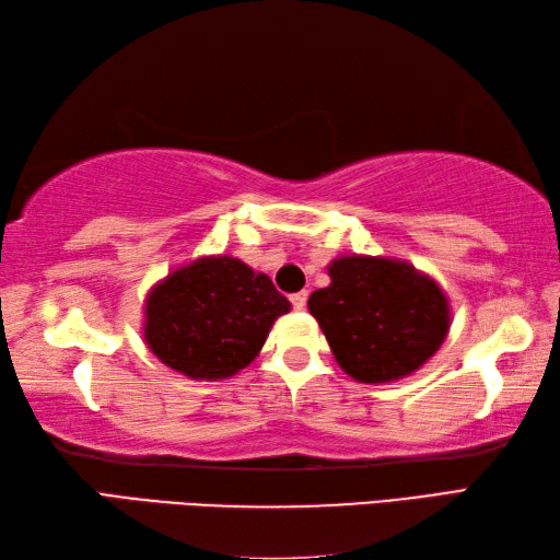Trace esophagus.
I'll list each match as a JSON object with an SVG mask.
<instances>
[{
    "label": "esophagus",
    "mask_w": 560,
    "mask_h": 560,
    "mask_svg": "<svg viewBox=\"0 0 560 560\" xmlns=\"http://www.w3.org/2000/svg\"><path fill=\"white\" fill-rule=\"evenodd\" d=\"M291 303H293L295 311H303L305 303H307V293H305V291H301V293H293V295H291Z\"/></svg>",
    "instance_id": "obj_1"
}]
</instances>
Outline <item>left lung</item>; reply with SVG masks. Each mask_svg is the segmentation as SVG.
<instances>
[{
  "label": "left lung",
  "instance_id": "left-lung-1",
  "mask_svg": "<svg viewBox=\"0 0 560 560\" xmlns=\"http://www.w3.org/2000/svg\"><path fill=\"white\" fill-rule=\"evenodd\" d=\"M329 287L307 299L339 368L365 385H387L433 359L452 325L440 283L407 259L341 255Z\"/></svg>",
  "mask_w": 560,
  "mask_h": 560
}]
</instances>
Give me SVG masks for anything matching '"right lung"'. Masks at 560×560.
<instances>
[{"label": "right lung", "instance_id": "1", "mask_svg": "<svg viewBox=\"0 0 560 560\" xmlns=\"http://www.w3.org/2000/svg\"><path fill=\"white\" fill-rule=\"evenodd\" d=\"M289 311L267 273L231 255H205L149 289L141 337L171 371L217 383L253 363Z\"/></svg>", "mask_w": 560, "mask_h": 560}]
</instances>
